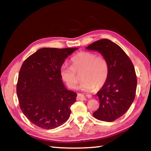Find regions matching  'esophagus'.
Instances as JSON below:
<instances>
[{
	"mask_svg": "<svg viewBox=\"0 0 151 151\" xmlns=\"http://www.w3.org/2000/svg\"><path fill=\"white\" fill-rule=\"evenodd\" d=\"M76 99L78 101H85L86 97L82 94H78L77 97H76Z\"/></svg>",
	"mask_w": 151,
	"mask_h": 151,
	"instance_id": "obj_1",
	"label": "esophagus"
}]
</instances>
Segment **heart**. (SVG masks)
<instances>
[{"label": "heart", "instance_id": "heart-1", "mask_svg": "<svg viewBox=\"0 0 151 151\" xmlns=\"http://www.w3.org/2000/svg\"><path fill=\"white\" fill-rule=\"evenodd\" d=\"M71 66L63 64L60 68L61 78L68 87L75 88L79 78L76 73L81 72L83 78L80 88L86 92L93 91L103 86L108 78V61L103 55L88 51H82L70 58Z\"/></svg>", "mask_w": 151, "mask_h": 151}]
</instances>
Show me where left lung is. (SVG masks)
<instances>
[{
    "mask_svg": "<svg viewBox=\"0 0 151 151\" xmlns=\"http://www.w3.org/2000/svg\"><path fill=\"white\" fill-rule=\"evenodd\" d=\"M86 49L101 53L109 66L108 78L97 93L99 108L93 115L102 121L112 122L126 113L135 98L137 80L134 65L124 51L109 39L97 40Z\"/></svg>",
    "mask_w": 151,
    "mask_h": 151,
    "instance_id": "1",
    "label": "left lung"
}]
</instances>
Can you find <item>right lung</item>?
<instances>
[{"instance_id":"obj_1","label":"right lung","mask_w":151,"mask_h":151,"mask_svg":"<svg viewBox=\"0 0 151 151\" xmlns=\"http://www.w3.org/2000/svg\"><path fill=\"white\" fill-rule=\"evenodd\" d=\"M77 48H42L22 63L17 85L20 108L27 118L44 129H55L69 118L76 93L64 86L60 68Z\"/></svg>"}]
</instances>
